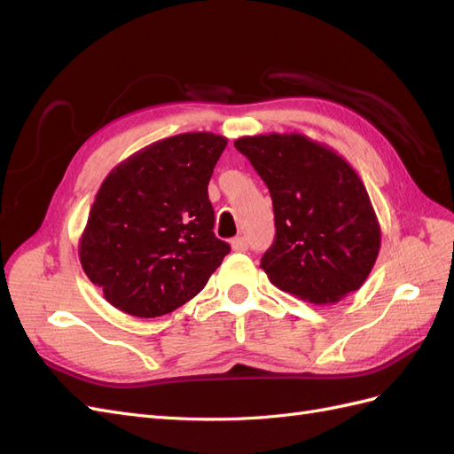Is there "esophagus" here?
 <instances>
[{
  "label": "esophagus",
  "instance_id": "1",
  "mask_svg": "<svg viewBox=\"0 0 454 454\" xmlns=\"http://www.w3.org/2000/svg\"><path fill=\"white\" fill-rule=\"evenodd\" d=\"M231 248L235 252H246V250H248V240H246L244 237H237L235 240L231 242Z\"/></svg>",
  "mask_w": 454,
  "mask_h": 454
}]
</instances>
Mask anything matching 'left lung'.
I'll use <instances>...</instances> for the list:
<instances>
[{
    "instance_id": "8db88e82",
    "label": "left lung",
    "mask_w": 454,
    "mask_h": 454,
    "mask_svg": "<svg viewBox=\"0 0 454 454\" xmlns=\"http://www.w3.org/2000/svg\"><path fill=\"white\" fill-rule=\"evenodd\" d=\"M269 187L277 237L261 269L282 292L314 305L360 290L380 250V225L360 176L303 134L235 142Z\"/></svg>"
}]
</instances>
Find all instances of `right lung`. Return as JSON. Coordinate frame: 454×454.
Instances as JSON below:
<instances>
[{
	"mask_svg": "<svg viewBox=\"0 0 454 454\" xmlns=\"http://www.w3.org/2000/svg\"><path fill=\"white\" fill-rule=\"evenodd\" d=\"M227 138L185 132L107 174L79 240V261L106 301L157 318L193 299L231 252L214 235L208 182Z\"/></svg>",
	"mask_w": 454,
	"mask_h": 454,
	"instance_id": "add662e5",
	"label": "right lung"
}]
</instances>
